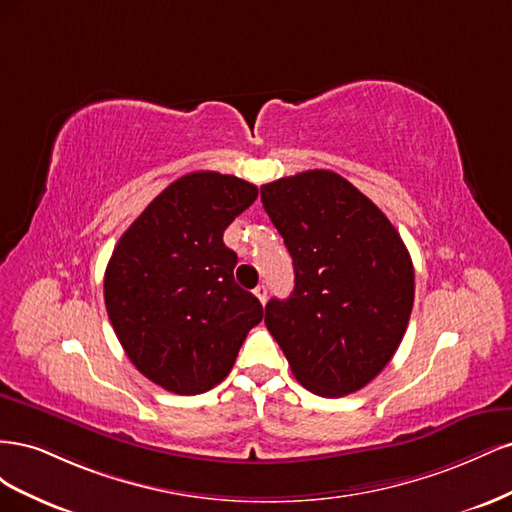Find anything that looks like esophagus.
<instances>
[{
    "instance_id": "1",
    "label": "esophagus",
    "mask_w": 512,
    "mask_h": 512,
    "mask_svg": "<svg viewBox=\"0 0 512 512\" xmlns=\"http://www.w3.org/2000/svg\"><path fill=\"white\" fill-rule=\"evenodd\" d=\"M254 294H256V297L260 299V303H262V305L267 303V286H265V284H258V286L254 288Z\"/></svg>"
}]
</instances>
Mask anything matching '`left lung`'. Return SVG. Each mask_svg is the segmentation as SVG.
<instances>
[{
	"label": "left lung",
	"mask_w": 512,
	"mask_h": 512,
	"mask_svg": "<svg viewBox=\"0 0 512 512\" xmlns=\"http://www.w3.org/2000/svg\"><path fill=\"white\" fill-rule=\"evenodd\" d=\"M260 200L292 256L294 290L265 324L320 397L363 389L393 359L414 303L412 258L389 218L333 170L277 179Z\"/></svg>",
	"instance_id": "left-lung-1"
}]
</instances>
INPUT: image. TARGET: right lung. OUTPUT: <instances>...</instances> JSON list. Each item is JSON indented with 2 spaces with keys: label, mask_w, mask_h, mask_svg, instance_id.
Wrapping results in <instances>:
<instances>
[{
  "label": "right lung",
  "mask_w": 512,
  "mask_h": 512,
  "mask_svg": "<svg viewBox=\"0 0 512 512\" xmlns=\"http://www.w3.org/2000/svg\"><path fill=\"white\" fill-rule=\"evenodd\" d=\"M258 188L213 170L183 175L117 241L104 301L119 344L145 378L177 395L213 389L228 374L262 305L235 282L224 230Z\"/></svg>",
  "instance_id": "right-lung-1"
}]
</instances>
